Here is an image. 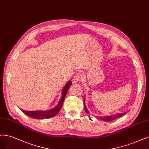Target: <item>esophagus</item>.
<instances>
[{
	"instance_id": "esophagus-1",
	"label": "esophagus",
	"mask_w": 149,
	"mask_h": 149,
	"mask_svg": "<svg viewBox=\"0 0 149 149\" xmlns=\"http://www.w3.org/2000/svg\"><path fill=\"white\" fill-rule=\"evenodd\" d=\"M81 78V74L80 73H76L75 75L74 76V78H73L74 83H78V82H79Z\"/></svg>"
}]
</instances>
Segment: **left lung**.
Here are the masks:
<instances>
[{"instance_id":"left-lung-1","label":"left lung","mask_w":149,"mask_h":149,"mask_svg":"<svg viewBox=\"0 0 149 149\" xmlns=\"http://www.w3.org/2000/svg\"><path fill=\"white\" fill-rule=\"evenodd\" d=\"M84 108H85V111L86 112V113H88L89 111H88V109L86 107L85 105V98L84 97ZM126 114V113H117L115 114L114 115H111V116H97V119H100V120H103V121H113L114 119H116L118 118L122 117L124 115H125Z\"/></svg>"}]
</instances>
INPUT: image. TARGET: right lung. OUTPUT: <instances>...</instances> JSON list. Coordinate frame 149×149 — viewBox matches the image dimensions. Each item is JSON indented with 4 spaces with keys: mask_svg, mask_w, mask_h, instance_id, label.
<instances>
[{
    "mask_svg": "<svg viewBox=\"0 0 149 149\" xmlns=\"http://www.w3.org/2000/svg\"><path fill=\"white\" fill-rule=\"evenodd\" d=\"M72 85V81L69 80L68 82L64 85V87L62 90V96L61 98L59 100V102L56 106L49 110H46V111H42V110H37V111H25L22 109H20L21 111L25 114L27 116H30L33 119H48L55 116L58 113L62 107V104L64 102V99L69 88Z\"/></svg>",
    "mask_w": 149,
    "mask_h": 149,
    "instance_id": "obj_1",
    "label": "right lung"
}]
</instances>
